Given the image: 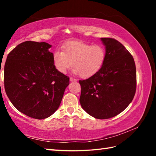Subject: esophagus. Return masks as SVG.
<instances>
[{
    "label": "esophagus",
    "mask_w": 156,
    "mask_h": 156,
    "mask_svg": "<svg viewBox=\"0 0 156 156\" xmlns=\"http://www.w3.org/2000/svg\"><path fill=\"white\" fill-rule=\"evenodd\" d=\"M69 80H70V81H71V82L77 81V80H76V79H75V78H72V77H70V78H69Z\"/></svg>",
    "instance_id": "esophagus-1"
}]
</instances>
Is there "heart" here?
I'll return each mask as SVG.
<instances>
[{
	"label": "heart",
	"mask_w": 156,
	"mask_h": 156,
	"mask_svg": "<svg viewBox=\"0 0 156 156\" xmlns=\"http://www.w3.org/2000/svg\"><path fill=\"white\" fill-rule=\"evenodd\" d=\"M105 59L106 51L103 46L80 41L69 42L62 47V51H54L52 56L58 72L65 73L73 65V72L82 78H89L98 72Z\"/></svg>",
	"instance_id": "b5f03b06"
}]
</instances>
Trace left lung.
I'll use <instances>...</instances> for the list:
<instances>
[{
  "mask_svg": "<svg viewBox=\"0 0 156 156\" xmlns=\"http://www.w3.org/2000/svg\"><path fill=\"white\" fill-rule=\"evenodd\" d=\"M106 59L98 72L81 86L80 102L85 112L97 119H108L123 112L136 90V69L132 55L120 42L101 38Z\"/></svg>",
  "mask_w": 156,
  "mask_h": 156,
  "instance_id": "1",
  "label": "left lung"
}]
</instances>
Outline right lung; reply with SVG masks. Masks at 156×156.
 Masks as SVG:
<instances>
[{"label":"right lung","mask_w":156,"mask_h":156,"mask_svg":"<svg viewBox=\"0 0 156 156\" xmlns=\"http://www.w3.org/2000/svg\"><path fill=\"white\" fill-rule=\"evenodd\" d=\"M51 44L25 41L9 52L4 67L7 97L21 113L44 119L59 107L69 78L53 64Z\"/></svg>","instance_id":"right-lung-1"}]
</instances>
